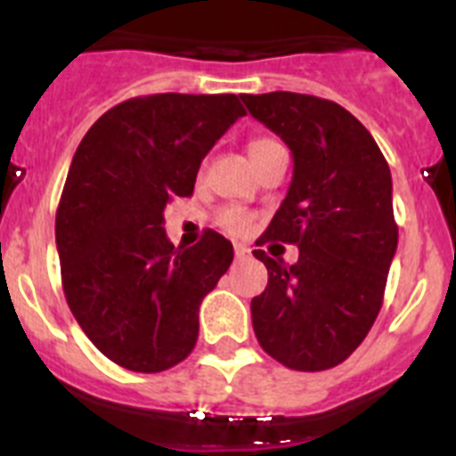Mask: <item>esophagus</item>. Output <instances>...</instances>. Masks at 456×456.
Masks as SVG:
<instances>
[{
	"mask_svg": "<svg viewBox=\"0 0 456 456\" xmlns=\"http://www.w3.org/2000/svg\"><path fill=\"white\" fill-rule=\"evenodd\" d=\"M251 256V248L247 244H235V257L237 260H244V257Z\"/></svg>",
	"mask_w": 456,
	"mask_h": 456,
	"instance_id": "obj_1",
	"label": "esophagus"
}]
</instances>
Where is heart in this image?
Masks as SVG:
<instances>
[{
  "mask_svg": "<svg viewBox=\"0 0 456 456\" xmlns=\"http://www.w3.org/2000/svg\"><path fill=\"white\" fill-rule=\"evenodd\" d=\"M272 146H276V141L273 139H253L251 143H248V155H251V159H256L257 155H263V152ZM216 224H219L224 231L232 232V235H244V232L251 231L253 219L248 212H244V209L225 208L221 209L219 216H216Z\"/></svg>",
  "mask_w": 456,
  "mask_h": 456,
  "instance_id": "1",
  "label": "heart"
}]
</instances>
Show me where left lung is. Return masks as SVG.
<instances>
[{"label":"left lung","instance_id":"left-lung-1","mask_svg":"<svg viewBox=\"0 0 456 456\" xmlns=\"http://www.w3.org/2000/svg\"><path fill=\"white\" fill-rule=\"evenodd\" d=\"M241 100L294 159L288 196L256 247L272 240L299 247L294 265L253 251L269 272L251 301L253 331L285 368H336L384 304L397 251L388 162L361 120L331 100L289 91Z\"/></svg>","mask_w":456,"mask_h":456}]
</instances>
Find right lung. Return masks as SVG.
<instances>
[{"instance_id": "1", "label": "right lung", "mask_w": 456, "mask_h": 456, "mask_svg": "<svg viewBox=\"0 0 456 456\" xmlns=\"http://www.w3.org/2000/svg\"><path fill=\"white\" fill-rule=\"evenodd\" d=\"M240 116L232 93H157L116 104L79 143L56 209V248L72 315L120 368L162 372L191 354L199 308L232 263L215 231L183 251L164 208L191 196L203 157Z\"/></svg>"}]
</instances>
